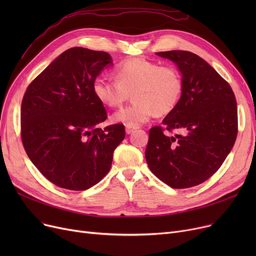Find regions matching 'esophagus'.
<instances>
[{
    "label": "esophagus",
    "instance_id": "34e87169",
    "mask_svg": "<svg viewBox=\"0 0 256 256\" xmlns=\"http://www.w3.org/2000/svg\"><path fill=\"white\" fill-rule=\"evenodd\" d=\"M137 128L136 126H126V132L128 134V135H130V134H132L134 130H135Z\"/></svg>",
    "mask_w": 256,
    "mask_h": 256
}]
</instances>
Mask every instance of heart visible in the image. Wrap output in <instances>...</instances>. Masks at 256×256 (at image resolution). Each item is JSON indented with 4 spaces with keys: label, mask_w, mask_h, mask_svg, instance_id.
<instances>
[{
    "label": "heart",
    "mask_w": 256,
    "mask_h": 256,
    "mask_svg": "<svg viewBox=\"0 0 256 256\" xmlns=\"http://www.w3.org/2000/svg\"><path fill=\"white\" fill-rule=\"evenodd\" d=\"M116 80L98 76L92 90L100 102L109 108H119L130 96L134 102L112 116L115 122L137 126L156 116L171 113L178 104L184 90L180 70L143 58L128 59L117 64Z\"/></svg>",
    "instance_id": "obj_1"
}]
</instances>
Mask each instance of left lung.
Returning a JSON list of instances; mask_svg holds the SVG:
<instances>
[{"mask_svg":"<svg viewBox=\"0 0 256 256\" xmlns=\"http://www.w3.org/2000/svg\"><path fill=\"white\" fill-rule=\"evenodd\" d=\"M176 63L182 74V98L163 120L150 130L146 162L154 176L173 189L202 184L218 171L238 135L234 93L226 80L196 54L158 52ZM180 130L176 136L164 132Z\"/></svg>","mask_w":256,"mask_h":256,"instance_id":"8db88e82","label":"left lung"}]
</instances>
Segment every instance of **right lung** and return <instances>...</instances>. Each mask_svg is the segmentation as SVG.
I'll return each instance as SVG.
<instances>
[{
    "instance_id": "add662e5",
    "label": "right lung",
    "mask_w": 256,
    "mask_h": 256,
    "mask_svg": "<svg viewBox=\"0 0 256 256\" xmlns=\"http://www.w3.org/2000/svg\"><path fill=\"white\" fill-rule=\"evenodd\" d=\"M112 64L109 54L84 48L63 52L26 88L22 100L20 137L42 176L67 190L84 191L109 172L124 126L98 124L106 111L93 80Z\"/></svg>"
}]
</instances>
